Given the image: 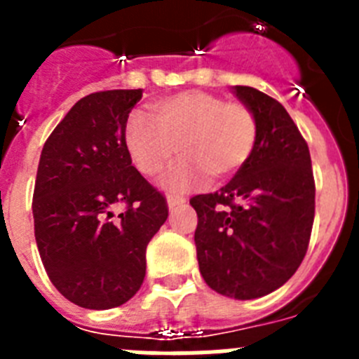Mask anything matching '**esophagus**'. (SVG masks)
<instances>
[{"mask_svg":"<svg viewBox=\"0 0 359 359\" xmlns=\"http://www.w3.org/2000/svg\"><path fill=\"white\" fill-rule=\"evenodd\" d=\"M183 203H187V199L182 198V196H169V198H167V205H169V208H176L180 207V205H183Z\"/></svg>","mask_w":359,"mask_h":359,"instance_id":"34e87169","label":"esophagus"}]
</instances>
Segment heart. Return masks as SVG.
<instances>
[{"label":"heart","mask_w":359,"mask_h":359,"mask_svg":"<svg viewBox=\"0 0 359 359\" xmlns=\"http://www.w3.org/2000/svg\"><path fill=\"white\" fill-rule=\"evenodd\" d=\"M154 122L136 113L126 123V147L136 169L158 177L174 161L169 185L183 190L203 180H224L252 156L259 126L246 104L207 91H183L149 106Z\"/></svg>","instance_id":"obj_1"}]
</instances>
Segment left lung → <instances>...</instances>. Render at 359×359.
I'll use <instances>...</instances> for the list:
<instances>
[{"mask_svg":"<svg viewBox=\"0 0 359 359\" xmlns=\"http://www.w3.org/2000/svg\"><path fill=\"white\" fill-rule=\"evenodd\" d=\"M233 93L255 113L252 156L214 194L190 199L199 271L219 294L252 300L286 284L302 264L315 219L309 147L280 102L250 86Z\"/></svg>","mask_w":359,"mask_h":359,"instance_id":"1","label":"left lung"}]
</instances>
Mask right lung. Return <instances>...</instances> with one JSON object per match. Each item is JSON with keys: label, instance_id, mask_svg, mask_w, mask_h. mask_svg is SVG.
I'll list each match as a JSON object with an SVG mask.
<instances>
[{"label": "right lung", "instance_id": "obj_1", "mask_svg": "<svg viewBox=\"0 0 359 359\" xmlns=\"http://www.w3.org/2000/svg\"><path fill=\"white\" fill-rule=\"evenodd\" d=\"M140 98L142 90L81 98L41 152L32 201L37 250L57 291L86 309L135 297L149 241L169 215L126 147V123Z\"/></svg>", "mask_w": 359, "mask_h": 359}]
</instances>
